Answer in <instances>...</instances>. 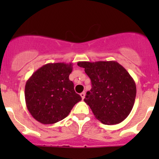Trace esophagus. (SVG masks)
<instances>
[{
  "label": "esophagus",
  "mask_w": 159,
  "mask_h": 159,
  "mask_svg": "<svg viewBox=\"0 0 159 159\" xmlns=\"http://www.w3.org/2000/svg\"><path fill=\"white\" fill-rule=\"evenodd\" d=\"M80 95H81L82 99H84V97H85V92H82Z\"/></svg>",
  "instance_id": "34e87169"
}]
</instances>
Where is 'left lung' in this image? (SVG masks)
<instances>
[{
	"mask_svg": "<svg viewBox=\"0 0 159 159\" xmlns=\"http://www.w3.org/2000/svg\"><path fill=\"white\" fill-rule=\"evenodd\" d=\"M91 80L92 88L85 102L95 117L106 125L123 122L134 106L136 84L123 66L116 61H79Z\"/></svg>",
	"mask_w": 159,
	"mask_h": 159,
	"instance_id": "1",
	"label": "left lung"
}]
</instances>
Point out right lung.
Returning <instances> with one entry per match:
<instances>
[{
    "instance_id": "obj_1",
    "label": "right lung",
    "mask_w": 159,
    "mask_h": 159,
    "mask_svg": "<svg viewBox=\"0 0 159 159\" xmlns=\"http://www.w3.org/2000/svg\"><path fill=\"white\" fill-rule=\"evenodd\" d=\"M72 63H47L38 69L25 84L27 108L33 117L43 124H53L68 116L81 100L69 76Z\"/></svg>"
}]
</instances>
